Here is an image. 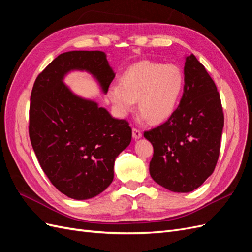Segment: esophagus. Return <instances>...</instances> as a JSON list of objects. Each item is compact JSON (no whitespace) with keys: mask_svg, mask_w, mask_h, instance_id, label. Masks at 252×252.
<instances>
[{"mask_svg":"<svg viewBox=\"0 0 252 252\" xmlns=\"http://www.w3.org/2000/svg\"><path fill=\"white\" fill-rule=\"evenodd\" d=\"M132 134H133V137L135 138V139H138V138H140L141 137V131L140 130H138V128H136V127H133L132 128Z\"/></svg>","mask_w":252,"mask_h":252,"instance_id":"obj_1","label":"esophagus"}]
</instances>
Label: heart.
Segmentation results:
<instances>
[{
  "mask_svg": "<svg viewBox=\"0 0 252 252\" xmlns=\"http://www.w3.org/2000/svg\"><path fill=\"white\" fill-rule=\"evenodd\" d=\"M184 89V73L173 63L144 61L133 64L120 84L108 90L109 100L120 115L131 112L135 101L144 118L159 124L176 111Z\"/></svg>",
  "mask_w": 252,
  "mask_h": 252,
  "instance_id": "obj_1",
  "label": "heart"
}]
</instances>
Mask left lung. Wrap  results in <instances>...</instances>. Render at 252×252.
<instances>
[{"instance_id": "1", "label": "left lung", "mask_w": 252, "mask_h": 252, "mask_svg": "<svg viewBox=\"0 0 252 252\" xmlns=\"http://www.w3.org/2000/svg\"><path fill=\"white\" fill-rule=\"evenodd\" d=\"M184 93L166 122L146 131L153 146L150 176L175 192L198 189L214 171L220 152L223 112L214 81L196 56H186Z\"/></svg>"}]
</instances>
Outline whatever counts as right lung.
<instances>
[{"label":"right lung","mask_w":252,"mask_h":252,"mask_svg":"<svg viewBox=\"0 0 252 252\" xmlns=\"http://www.w3.org/2000/svg\"><path fill=\"white\" fill-rule=\"evenodd\" d=\"M71 70L92 73L106 94L115 77L101 51H70L48 64L34 83L30 139L43 172L63 195L90 199L114 179V163L130 145L132 128L95 102L82 99L63 83Z\"/></svg>","instance_id":"obj_1"}]
</instances>
